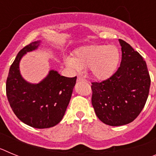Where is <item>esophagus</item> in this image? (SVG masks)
Masks as SVG:
<instances>
[{"mask_svg":"<svg viewBox=\"0 0 156 156\" xmlns=\"http://www.w3.org/2000/svg\"><path fill=\"white\" fill-rule=\"evenodd\" d=\"M84 81H86V80L83 79L82 76L77 77V82H84Z\"/></svg>","mask_w":156,"mask_h":156,"instance_id":"34e87169","label":"esophagus"}]
</instances>
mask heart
<instances>
[{
    "label": "heart",
    "instance_id": "1",
    "mask_svg": "<svg viewBox=\"0 0 156 156\" xmlns=\"http://www.w3.org/2000/svg\"><path fill=\"white\" fill-rule=\"evenodd\" d=\"M120 55L115 46L92 44L81 47L74 52L73 58H66L67 66L75 70L89 69L92 76L98 80L111 76L119 64Z\"/></svg>",
    "mask_w": 156,
    "mask_h": 156
}]
</instances>
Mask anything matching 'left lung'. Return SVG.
<instances>
[{"label": "left lung", "instance_id": "8db88e82", "mask_svg": "<svg viewBox=\"0 0 156 156\" xmlns=\"http://www.w3.org/2000/svg\"><path fill=\"white\" fill-rule=\"evenodd\" d=\"M119 43L122 59L118 69L107 80L91 83L95 113L101 122L113 126L127 124L138 116L151 83L142 56L126 41L119 39Z\"/></svg>", "mask_w": 156, "mask_h": 156}]
</instances>
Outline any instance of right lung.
<instances>
[{"label": "right lung", "instance_id": "1", "mask_svg": "<svg viewBox=\"0 0 156 156\" xmlns=\"http://www.w3.org/2000/svg\"><path fill=\"white\" fill-rule=\"evenodd\" d=\"M39 41L30 43L18 53L6 81V94L14 113L22 122L38 129L58 124L69 103L76 76L66 77L56 71L37 84L26 82L19 73V62L28 51L35 50Z\"/></svg>", "mask_w": 156, "mask_h": 156}]
</instances>
